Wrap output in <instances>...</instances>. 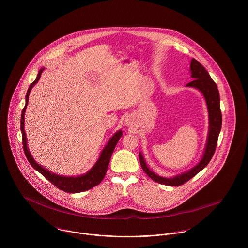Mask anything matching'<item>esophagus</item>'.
<instances>
[{"mask_svg":"<svg viewBox=\"0 0 248 248\" xmlns=\"http://www.w3.org/2000/svg\"><path fill=\"white\" fill-rule=\"evenodd\" d=\"M127 124H128V123H127Z\"/></svg>","mask_w":248,"mask_h":248,"instance_id":"34e87169","label":"esophagus"}]
</instances>
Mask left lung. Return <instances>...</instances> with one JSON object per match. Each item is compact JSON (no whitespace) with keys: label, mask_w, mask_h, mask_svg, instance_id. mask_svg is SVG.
<instances>
[{"label":"left lung","mask_w":248,"mask_h":248,"mask_svg":"<svg viewBox=\"0 0 248 248\" xmlns=\"http://www.w3.org/2000/svg\"><path fill=\"white\" fill-rule=\"evenodd\" d=\"M190 71H191V77L194 78L193 81L188 83L186 87H192L196 88L199 91L202 92L203 94L207 108H208V114H209V132H208V138L206 141V146L204 150V154L201 161L191 170H189L186 173H182L181 175H178L177 177L167 178L155 175L154 172H152L142 155L141 153H140V160L143 171L151 177L154 181L158 182L160 184H165L169 186H180L192 177H195L198 173H200L203 168L207 166V164L210 162L213 155L215 153L218 135L221 129V111L219 108V93L217 87L216 83L214 82L209 75L208 71L204 69V67L196 59H192L191 65H190Z\"/></svg>","instance_id":"8db88e82"}]
</instances>
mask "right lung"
Here are the masks:
<instances>
[{
	"label": "right lung",
	"mask_w": 248,
	"mask_h": 248,
	"mask_svg": "<svg viewBox=\"0 0 248 248\" xmlns=\"http://www.w3.org/2000/svg\"><path fill=\"white\" fill-rule=\"evenodd\" d=\"M44 71V68H42L36 77L35 80L33 83L31 84L27 95H26V105L24 107L21 114V132L23 136V146H24V152L25 155L29 160V162L31 164V166L37 170L40 174H42L44 177H46L48 181H50L54 186H56L58 189L67 192V193H80L84 192L87 190H90L96 185H98L102 179L105 177L108 166L111 157V154L114 151V148L117 144L120 138L122 137V131H117L107 143L105 148L101 152V155L94 164V166L85 175L79 176V177H63V176H58L53 173H50L46 169L43 168L41 165H39L32 155H31L29 148H28V143H27V137H26V132H25V111L29 103V97L31 89L35 86L36 83L39 81L41 74Z\"/></svg>",
	"instance_id": "obj_1"
}]
</instances>
